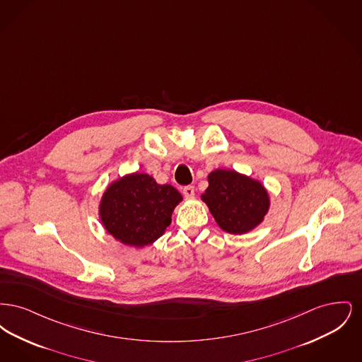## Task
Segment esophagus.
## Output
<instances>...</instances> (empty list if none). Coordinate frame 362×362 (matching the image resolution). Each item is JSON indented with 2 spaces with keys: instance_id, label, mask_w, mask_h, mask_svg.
Returning a JSON list of instances; mask_svg holds the SVG:
<instances>
[{
  "instance_id": "34e87169",
  "label": "esophagus",
  "mask_w": 362,
  "mask_h": 362,
  "mask_svg": "<svg viewBox=\"0 0 362 362\" xmlns=\"http://www.w3.org/2000/svg\"><path fill=\"white\" fill-rule=\"evenodd\" d=\"M194 192H195V189H194L192 186H187V187L183 189V195H185L186 198H192V197H194Z\"/></svg>"
}]
</instances>
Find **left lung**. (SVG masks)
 <instances>
[{
    "label": "left lung",
    "mask_w": 362,
    "mask_h": 362,
    "mask_svg": "<svg viewBox=\"0 0 362 362\" xmlns=\"http://www.w3.org/2000/svg\"><path fill=\"white\" fill-rule=\"evenodd\" d=\"M207 183L201 199L226 233L244 235L263 223L270 209V195L258 179L217 168L207 175Z\"/></svg>",
    "instance_id": "obj_1"
}]
</instances>
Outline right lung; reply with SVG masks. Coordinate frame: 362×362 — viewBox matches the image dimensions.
<instances>
[{
	"mask_svg": "<svg viewBox=\"0 0 362 362\" xmlns=\"http://www.w3.org/2000/svg\"><path fill=\"white\" fill-rule=\"evenodd\" d=\"M182 201L171 185H158L148 173H126L104 189L99 217L115 240L144 248L164 235Z\"/></svg>",
	"mask_w": 362,
	"mask_h": 362,
	"instance_id": "1",
	"label": "right lung"
}]
</instances>
